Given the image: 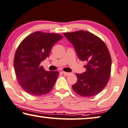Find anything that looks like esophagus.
<instances>
[{"instance_id": "obj_1", "label": "esophagus", "mask_w": 128, "mask_h": 128, "mask_svg": "<svg viewBox=\"0 0 128 128\" xmlns=\"http://www.w3.org/2000/svg\"><path fill=\"white\" fill-rule=\"evenodd\" d=\"M63 74L64 75H66V76H68V75L70 74V72H65V71H63L62 72Z\"/></svg>"}]
</instances>
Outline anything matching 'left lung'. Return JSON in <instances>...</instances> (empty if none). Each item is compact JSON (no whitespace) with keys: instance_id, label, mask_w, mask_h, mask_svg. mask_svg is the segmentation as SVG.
Returning <instances> with one entry per match:
<instances>
[{"instance_id":"8db88e82","label":"left lung","mask_w":128,"mask_h":128,"mask_svg":"<svg viewBox=\"0 0 128 128\" xmlns=\"http://www.w3.org/2000/svg\"><path fill=\"white\" fill-rule=\"evenodd\" d=\"M63 34L74 46L80 60L86 61V72L76 74L77 81L72 86L73 90L82 96L96 95L105 87L110 78L112 61L106 44L85 30Z\"/></svg>"}]
</instances>
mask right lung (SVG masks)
Segmentation results:
<instances>
[{
  "mask_svg": "<svg viewBox=\"0 0 128 128\" xmlns=\"http://www.w3.org/2000/svg\"><path fill=\"white\" fill-rule=\"evenodd\" d=\"M62 37L57 33L36 32L20 42L15 52L14 68L18 84L29 94L45 95L53 88L59 72L46 71L40 63Z\"/></svg>",
  "mask_w": 128,
  "mask_h": 128,
  "instance_id": "1",
  "label": "right lung"
}]
</instances>
